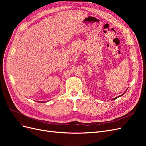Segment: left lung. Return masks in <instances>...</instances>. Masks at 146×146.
Returning <instances> with one entry per match:
<instances>
[{
    "instance_id": "left-lung-1",
    "label": "left lung",
    "mask_w": 146,
    "mask_h": 146,
    "mask_svg": "<svg viewBox=\"0 0 146 146\" xmlns=\"http://www.w3.org/2000/svg\"><path fill=\"white\" fill-rule=\"evenodd\" d=\"M127 90H126V91H125V92H123V94H121V96H118V97H117V98H114V99H112V100H114V99H117V98H119V97H121V96H123V94H125V92H126V91H127Z\"/></svg>"
}]
</instances>
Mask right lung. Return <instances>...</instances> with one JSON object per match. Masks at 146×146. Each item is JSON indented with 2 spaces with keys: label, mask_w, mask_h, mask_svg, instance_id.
Masks as SVG:
<instances>
[{
  "label": "right lung",
  "mask_w": 146,
  "mask_h": 146,
  "mask_svg": "<svg viewBox=\"0 0 146 146\" xmlns=\"http://www.w3.org/2000/svg\"><path fill=\"white\" fill-rule=\"evenodd\" d=\"M40 102V103H44V102Z\"/></svg>",
  "instance_id": "1"
}]
</instances>
